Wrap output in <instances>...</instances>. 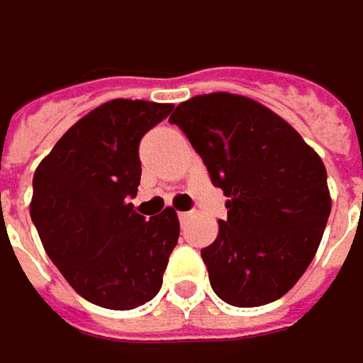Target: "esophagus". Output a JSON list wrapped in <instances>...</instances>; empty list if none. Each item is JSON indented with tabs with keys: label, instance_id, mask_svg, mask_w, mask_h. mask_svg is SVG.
Returning <instances> with one entry per match:
<instances>
[{
	"label": "esophagus",
	"instance_id": "esophagus-1",
	"mask_svg": "<svg viewBox=\"0 0 363 363\" xmlns=\"http://www.w3.org/2000/svg\"><path fill=\"white\" fill-rule=\"evenodd\" d=\"M191 212H177V218H179V223H186V220H190Z\"/></svg>",
	"mask_w": 363,
	"mask_h": 363
}]
</instances>
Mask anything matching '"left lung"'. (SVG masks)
<instances>
[{
  "instance_id": "8db88e82",
  "label": "left lung",
  "mask_w": 363,
  "mask_h": 363,
  "mask_svg": "<svg viewBox=\"0 0 363 363\" xmlns=\"http://www.w3.org/2000/svg\"><path fill=\"white\" fill-rule=\"evenodd\" d=\"M169 122L228 198L227 220L202 249L212 290L241 308L281 298L313 262L331 214L320 157L286 120L245 96H196Z\"/></svg>"
}]
</instances>
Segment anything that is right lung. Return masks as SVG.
Instances as JSON below:
<instances>
[{"instance_id":"add662e5","label":"right lung","mask_w":363,"mask_h":363,"mask_svg":"<svg viewBox=\"0 0 363 363\" xmlns=\"http://www.w3.org/2000/svg\"><path fill=\"white\" fill-rule=\"evenodd\" d=\"M172 104L112 100L77 120L40 161L30 216L46 255L83 298L130 311L157 296L179 220L145 218L130 204L140 184V138Z\"/></svg>"}]
</instances>
